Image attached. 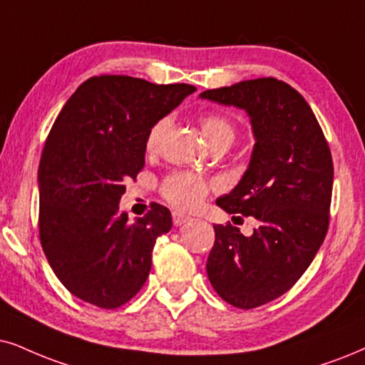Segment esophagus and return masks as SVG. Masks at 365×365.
I'll return each instance as SVG.
<instances>
[{"mask_svg": "<svg viewBox=\"0 0 365 365\" xmlns=\"http://www.w3.org/2000/svg\"><path fill=\"white\" fill-rule=\"evenodd\" d=\"M172 217H173V224L177 225V227H178V225H182V224L188 222V220H192L190 217H188V215H183V214H180V212H173Z\"/></svg>", "mask_w": 365, "mask_h": 365, "instance_id": "esophagus-1", "label": "esophagus"}]
</instances>
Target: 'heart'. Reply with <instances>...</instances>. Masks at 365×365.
<instances>
[{
	"label": "heart",
	"instance_id": "1",
	"mask_svg": "<svg viewBox=\"0 0 365 365\" xmlns=\"http://www.w3.org/2000/svg\"><path fill=\"white\" fill-rule=\"evenodd\" d=\"M168 126L170 119L163 118L150 128L145 141L148 153H155L158 150L161 138L167 133ZM200 128L212 148L215 145H220V143H229L230 145L234 141V136H236V126L227 118L219 116V114H205V116H202ZM210 187V182H207L205 178L198 177L195 173L175 172L163 180L160 190L161 197L175 209L195 210L205 200Z\"/></svg>",
	"mask_w": 365,
	"mask_h": 365
}]
</instances>
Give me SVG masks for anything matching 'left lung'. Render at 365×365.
<instances>
[{"instance_id":"8db88e82","label":"left lung","mask_w":365,"mask_h":365,"mask_svg":"<svg viewBox=\"0 0 365 365\" xmlns=\"http://www.w3.org/2000/svg\"><path fill=\"white\" fill-rule=\"evenodd\" d=\"M251 118L255 148L241 182L217 205L256 220L242 236L214 225L207 276L220 298L249 310L273 302L302 278L327 236L334 163L324 131L303 96L274 77L204 91ZM241 219V217H239Z\"/></svg>"}]
</instances>
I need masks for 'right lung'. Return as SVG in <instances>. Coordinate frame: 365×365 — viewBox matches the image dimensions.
<instances>
[{"instance_id":"add662e5","label":"right lung","mask_w":365,"mask_h":365,"mask_svg":"<svg viewBox=\"0 0 365 365\" xmlns=\"http://www.w3.org/2000/svg\"><path fill=\"white\" fill-rule=\"evenodd\" d=\"M195 91L99 76L77 87L60 110L38 165V227L48 264L73 297L113 310L145 284L172 214L153 204L128 222L119 200L124 183L145 167L150 128Z\"/></svg>"}]
</instances>
